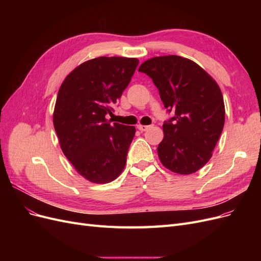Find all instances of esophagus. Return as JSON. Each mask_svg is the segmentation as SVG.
<instances>
[{
    "label": "esophagus",
    "instance_id": "esophagus-1",
    "mask_svg": "<svg viewBox=\"0 0 261 261\" xmlns=\"http://www.w3.org/2000/svg\"><path fill=\"white\" fill-rule=\"evenodd\" d=\"M137 128L140 130V132H146L148 128H149V126L148 125H137Z\"/></svg>",
    "mask_w": 261,
    "mask_h": 261
}]
</instances>
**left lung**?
<instances>
[{
  "instance_id": "1",
  "label": "left lung",
  "mask_w": 261,
  "mask_h": 261,
  "mask_svg": "<svg viewBox=\"0 0 261 261\" xmlns=\"http://www.w3.org/2000/svg\"><path fill=\"white\" fill-rule=\"evenodd\" d=\"M138 70L151 78L164 108L173 112L158 146L161 163L177 174L197 172L210 160L224 126L220 87L198 64L178 55L149 59Z\"/></svg>"
}]
</instances>
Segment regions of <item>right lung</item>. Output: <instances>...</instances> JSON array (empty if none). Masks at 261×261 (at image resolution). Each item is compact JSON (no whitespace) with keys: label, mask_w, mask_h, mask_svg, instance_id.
I'll return each instance as SVG.
<instances>
[{"label":"right lung","mask_w":261,"mask_h":261,"mask_svg":"<svg viewBox=\"0 0 261 261\" xmlns=\"http://www.w3.org/2000/svg\"><path fill=\"white\" fill-rule=\"evenodd\" d=\"M139 61L100 57L84 62L62 83L53 124L63 153L91 183L121 174L136 128L107 120L128 86Z\"/></svg>","instance_id":"add662e5"}]
</instances>
